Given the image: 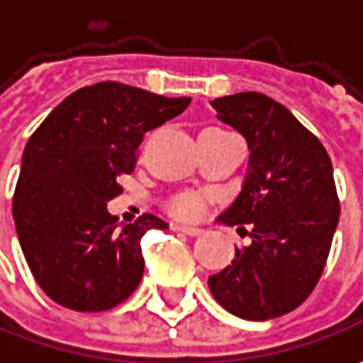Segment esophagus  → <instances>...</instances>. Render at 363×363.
I'll use <instances>...</instances> for the list:
<instances>
[{"mask_svg": "<svg viewBox=\"0 0 363 363\" xmlns=\"http://www.w3.org/2000/svg\"><path fill=\"white\" fill-rule=\"evenodd\" d=\"M175 232H184L188 236H200L202 234V228H196V226H186V224H174Z\"/></svg>", "mask_w": 363, "mask_h": 363, "instance_id": "esophagus-1", "label": "esophagus"}]
</instances>
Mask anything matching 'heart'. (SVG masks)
<instances>
[{
    "label": "heart",
    "mask_w": 363,
    "mask_h": 363,
    "mask_svg": "<svg viewBox=\"0 0 363 363\" xmlns=\"http://www.w3.org/2000/svg\"><path fill=\"white\" fill-rule=\"evenodd\" d=\"M172 208H174V212L177 216L194 218L200 214V200L196 196H191V194H182V196L175 198Z\"/></svg>",
    "instance_id": "b5f03b06"
}]
</instances>
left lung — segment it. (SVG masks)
I'll return each instance as SVG.
<instances>
[{
	"instance_id": "obj_1",
	"label": "left lung",
	"mask_w": 363,
	"mask_h": 363,
	"mask_svg": "<svg viewBox=\"0 0 363 363\" xmlns=\"http://www.w3.org/2000/svg\"><path fill=\"white\" fill-rule=\"evenodd\" d=\"M218 119L250 151L236 200L218 222L249 228L226 269L208 279L214 299L246 321L297 309L317 285L340 222V200L325 147L293 113L260 92L212 101Z\"/></svg>"
}]
</instances>
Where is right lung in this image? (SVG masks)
<instances>
[{"label": "right lung", "mask_w": 363, "mask_h": 363, "mask_svg": "<svg viewBox=\"0 0 363 363\" xmlns=\"http://www.w3.org/2000/svg\"><path fill=\"white\" fill-rule=\"evenodd\" d=\"M191 99H167L121 82L66 96L30 137L13 194V222L35 283L72 311H106L143 279L141 238L167 228L153 214L119 224L106 202L135 169L143 135L182 115Z\"/></svg>", "instance_id": "obj_1"}]
</instances>
